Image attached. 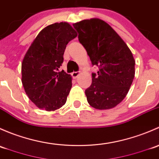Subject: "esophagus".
<instances>
[{
    "label": "esophagus",
    "instance_id": "34e87169",
    "mask_svg": "<svg viewBox=\"0 0 159 159\" xmlns=\"http://www.w3.org/2000/svg\"><path fill=\"white\" fill-rule=\"evenodd\" d=\"M80 74V71H77V72H73L72 73V76H73L74 79H76V78L78 77V76Z\"/></svg>",
    "mask_w": 159,
    "mask_h": 159
}]
</instances>
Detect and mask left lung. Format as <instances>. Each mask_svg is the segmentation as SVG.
Wrapping results in <instances>:
<instances>
[{
	"label": "left lung",
	"instance_id": "left-lung-1",
	"mask_svg": "<svg viewBox=\"0 0 159 159\" xmlns=\"http://www.w3.org/2000/svg\"><path fill=\"white\" fill-rule=\"evenodd\" d=\"M80 43L86 49L93 66L99 70L92 74L86 99L96 109H109L120 103L135 76V60L130 49L109 24L98 18L73 24Z\"/></svg>",
	"mask_w": 159,
	"mask_h": 159
}]
</instances>
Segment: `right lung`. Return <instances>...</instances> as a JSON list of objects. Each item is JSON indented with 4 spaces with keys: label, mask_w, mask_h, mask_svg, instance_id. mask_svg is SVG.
Returning a JSON list of instances; mask_svg holds the SVG:
<instances>
[{
    "label": "right lung",
    "mask_w": 159,
    "mask_h": 159,
    "mask_svg": "<svg viewBox=\"0 0 159 159\" xmlns=\"http://www.w3.org/2000/svg\"><path fill=\"white\" fill-rule=\"evenodd\" d=\"M77 34L66 22L55 23L40 31L21 64L22 84L36 106L47 111L61 108L72 87V77L59 68L66 45Z\"/></svg>",
    "instance_id": "add662e5"
}]
</instances>
